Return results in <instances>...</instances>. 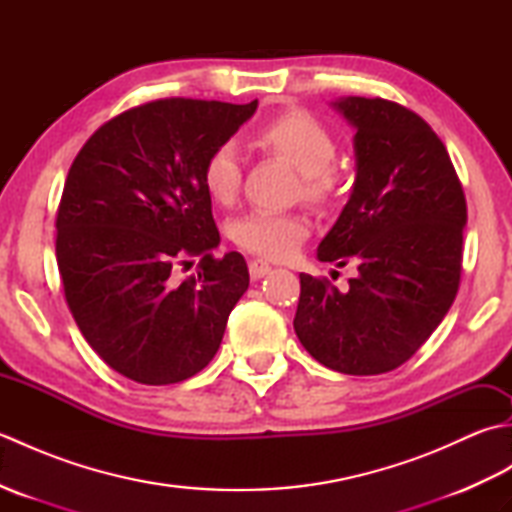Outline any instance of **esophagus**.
<instances>
[{
    "label": "esophagus",
    "mask_w": 512,
    "mask_h": 512,
    "mask_svg": "<svg viewBox=\"0 0 512 512\" xmlns=\"http://www.w3.org/2000/svg\"><path fill=\"white\" fill-rule=\"evenodd\" d=\"M248 273L253 279H262L270 273V264H266L264 259H253V262L248 264Z\"/></svg>",
    "instance_id": "1"
}]
</instances>
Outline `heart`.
Masks as SVG:
<instances>
[{"instance_id": "b5f03b06", "label": "heart", "mask_w": 512, "mask_h": 512, "mask_svg": "<svg viewBox=\"0 0 512 512\" xmlns=\"http://www.w3.org/2000/svg\"><path fill=\"white\" fill-rule=\"evenodd\" d=\"M257 147L270 156L286 160L301 173L303 198L325 204L334 198L339 178L334 171L336 140L328 127L306 112H286L275 116L255 134ZM202 184L217 204H233L242 184V160L233 143L215 147L202 169ZM308 233L306 220L292 213L253 211L231 224L237 246L266 259H288L297 253Z\"/></svg>"}]
</instances>
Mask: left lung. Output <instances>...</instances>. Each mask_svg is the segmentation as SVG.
<instances>
[{"label": "left lung", "mask_w": 512, "mask_h": 512, "mask_svg": "<svg viewBox=\"0 0 512 512\" xmlns=\"http://www.w3.org/2000/svg\"><path fill=\"white\" fill-rule=\"evenodd\" d=\"M354 134L356 176L319 262L358 275L341 292L301 273L295 332L312 358L341 374L400 367L458 295L466 200L447 147L407 107L343 96L330 103Z\"/></svg>", "instance_id": "8db88e82"}]
</instances>
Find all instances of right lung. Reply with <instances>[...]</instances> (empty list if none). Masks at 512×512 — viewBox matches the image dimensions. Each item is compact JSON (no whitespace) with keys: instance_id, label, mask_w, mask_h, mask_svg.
<instances>
[{"instance_id":"1","label":"right lung","mask_w":512,"mask_h":512,"mask_svg":"<svg viewBox=\"0 0 512 512\" xmlns=\"http://www.w3.org/2000/svg\"><path fill=\"white\" fill-rule=\"evenodd\" d=\"M257 110L165 99L105 123L74 158L57 213L65 301L85 341L118 374L171 385L211 363L248 266L220 233L202 169ZM201 257L178 282L172 266Z\"/></svg>"}]
</instances>
